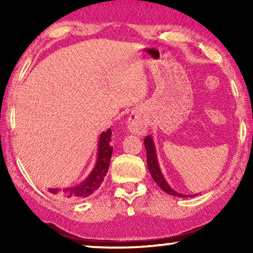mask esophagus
<instances>
[{
    "label": "esophagus",
    "mask_w": 253,
    "mask_h": 253,
    "mask_svg": "<svg viewBox=\"0 0 253 253\" xmlns=\"http://www.w3.org/2000/svg\"><path fill=\"white\" fill-rule=\"evenodd\" d=\"M128 130L136 135H144L147 130V125L138 114L134 113L130 115L128 121Z\"/></svg>",
    "instance_id": "obj_1"
}]
</instances>
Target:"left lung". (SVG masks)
Segmentation results:
<instances>
[{
	"instance_id": "left-lung-1",
	"label": "left lung",
	"mask_w": 253,
	"mask_h": 253,
	"mask_svg": "<svg viewBox=\"0 0 253 253\" xmlns=\"http://www.w3.org/2000/svg\"><path fill=\"white\" fill-rule=\"evenodd\" d=\"M144 145L145 148H146V155H147V166L149 169V172H151V175L154 181L160 186L163 191L166 192V193L169 195H174V196H179V198H186L187 195H183V194H178L175 192L173 188H170L168 183H166L165 178L163 177L162 172L160 168H158V163H157V158H156V153H155V146H154L153 139L152 137H145L144 140Z\"/></svg>"
}]
</instances>
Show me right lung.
I'll return each mask as SVG.
<instances>
[{"mask_svg": "<svg viewBox=\"0 0 253 253\" xmlns=\"http://www.w3.org/2000/svg\"><path fill=\"white\" fill-rule=\"evenodd\" d=\"M111 140V129L102 132L99 139V151H98V158L96 166L89 177L84 181L78 186L68 188H49V192L53 195H58L70 201H79L88 198L100 187L104 182V177L108 172L111 154H113V146L110 145Z\"/></svg>", "mask_w": 253, "mask_h": 253, "instance_id": "obj_1", "label": "right lung"}]
</instances>
